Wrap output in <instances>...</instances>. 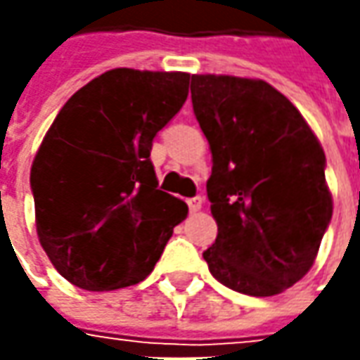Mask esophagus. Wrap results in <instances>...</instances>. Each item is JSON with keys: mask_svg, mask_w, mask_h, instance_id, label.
Masks as SVG:
<instances>
[{"mask_svg": "<svg viewBox=\"0 0 360 360\" xmlns=\"http://www.w3.org/2000/svg\"><path fill=\"white\" fill-rule=\"evenodd\" d=\"M202 202H204L202 200V196H194V198H190V200H188V208H190V212H192V214L200 210Z\"/></svg>", "mask_w": 360, "mask_h": 360, "instance_id": "34e87169", "label": "esophagus"}]
</instances>
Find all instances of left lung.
<instances>
[{
    "instance_id": "left-lung-1",
    "label": "left lung",
    "mask_w": 360,
    "mask_h": 360,
    "mask_svg": "<svg viewBox=\"0 0 360 360\" xmlns=\"http://www.w3.org/2000/svg\"><path fill=\"white\" fill-rule=\"evenodd\" d=\"M190 90L212 152L206 192L218 224L202 256L232 290L278 295L311 270L333 218L323 146L262 79L206 74Z\"/></svg>"
}]
</instances>
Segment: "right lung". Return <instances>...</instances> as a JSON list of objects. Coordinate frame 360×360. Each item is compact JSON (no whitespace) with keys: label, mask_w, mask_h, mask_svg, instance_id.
I'll return each instance as SVG.
<instances>
[{"label":"right lung","mask_w":360,"mask_h":360,"mask_svg":"<svg viewBox=\"0 0 360 360\" xmlns=\"http://www.w3.org/2000/svg\"><path fill=\"white\" fill-rule=\"evenodd\" d=\"M190 74L116 68L60 110L32 164L37 238L65 281L116 290L154 270L188 214L158 190L154 136L180 112Z\"/></svg>","instance_id":"add662e5"}]
</instances>
